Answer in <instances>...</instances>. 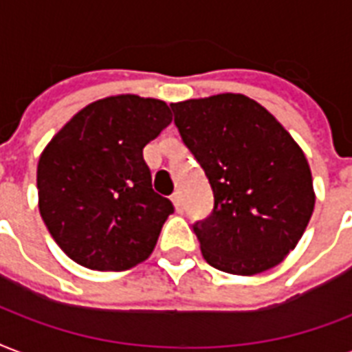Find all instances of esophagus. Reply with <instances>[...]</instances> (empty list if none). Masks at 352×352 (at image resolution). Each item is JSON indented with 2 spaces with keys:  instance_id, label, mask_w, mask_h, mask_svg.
<instances>
[{
  "instance_id": "esophagus-1",
  "label": "esophagus",
  "mask_w": 352,
  "mask_h": 352,
  "mask_svg": "<svg viewBox=\"0 0 352 352\" xmlns=\"http://www.w3.org/2000/svg\"><path fill=\"white\" fill-rule=\"evenodd\" d=\"M171 201L175 205V209L181 212L183 210V196H181V192H175L173 196H171Z\"/></svg>"
}]
</instances>
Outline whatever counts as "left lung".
Instances as JSON below:
<instances>
[{"label":"left lung","instance_id":"8db88e82","mask_svg":"<svg viewBox=\"0 0 352 352\" xmlns=\"http://www.w3.org/2000/svg\"><path fill=\"white\" fill-rule=\"evenodd\" d=\"M171 110L214 196L210 216L194 223L205 261L239 276L282 263L304 235L315 205L298 143L244 95L192 98Z\"/></svg>","mask_w":352,"mask_h":352}]
</instances>
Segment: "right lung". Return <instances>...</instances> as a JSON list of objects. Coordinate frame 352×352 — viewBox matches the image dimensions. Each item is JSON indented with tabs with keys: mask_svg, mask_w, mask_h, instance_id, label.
Masks as SVG:
<instances>
[{
	"mask_svg": "<svg viewBox=\"0 0 352 352\" xmlns=\"http://www.w3.org/2000/svg\"><path fill=\"white\" fill-rule=\"evenodd\" d=\"M169 123L164 100L108 96L78 111L46 145L38 210L72 261L126 270L153 254L173 203L153 190L143 147Z\"/></svg>",
	"mask_w": 352,
	"mask_h": 352,
	"instance_id": "right-lung-1",
	"label": "right lung"
}]
</instances>
